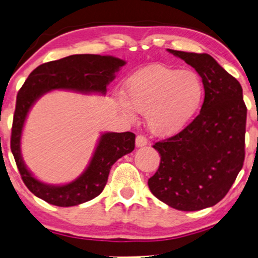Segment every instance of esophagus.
<instances>
[{"mask_svg":"<svg viewBox=\"0 0 258 258\" xmlns=\"http://www.w3.org/2000/svg\"><path fill=\"white\" fill-rule=\"evenodd\" d=\"M147 144H148V140H147L146 136H143V135H137L136 136V147L141 148V147L147 146Z\"/></svg>","mask_w":258,"mask_h":258,"instance_id":"esophagus-1","label":"esophagus"}]
</instances>
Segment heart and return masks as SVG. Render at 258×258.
<instances>
[{"label":"heart","mask_w":258,"mask_h":258,"mask_svg":"<svg viewBox=\"0 0 258 258\" xmlns=\"http://www.w3.org/2000/svg\"><path fill=\"white\" fill-rule=\"evenodd\" d=\"M124 97L118 104L125 115L132 117L134 110L146 114L151 132L169 135L181 130L197 114L204 87L196 73L154 64L126 80Z\"/></svg>","instance_id":"obj_1"}]
</instances>
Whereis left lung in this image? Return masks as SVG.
I'll return each instance as SVG.
<instances>
[{"mask_svg": "<svg viewBox=\"0 0 258 258\" xmlns=\"http://www.w3.org/2000/svg\"><path fill=\"white\" fill-rule=\"evenodd\" d=\"M168 51L199 73L204 102L182 132L154 144L161 163L148 185L169 207L196 211L220 202L241 171L246 107L241 84L210 55Z\"/></svg>", "mask_w": 258, "mask_h": 258, "instance_id": "left-lung-1", "label": "left lung"}]
</instances>
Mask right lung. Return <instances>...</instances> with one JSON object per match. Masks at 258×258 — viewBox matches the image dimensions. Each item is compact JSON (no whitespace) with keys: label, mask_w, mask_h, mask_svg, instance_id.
Here are the masks:
<instances>
[{"label":"right lung","mask_w":258,"mask_h":258,"mask_svg":"<svg viewBox=\"0 0 258 258\" xmlns=\"http://www.w3.org/2000/svg\"><path fill=\"white\" fill-rule=\"evenodd\" d=\"M125 64L112 56L93 54L72 55L43 63L34 69L21 87L16 97L10 149L27 188L45 202L57 207H73L95 199L107 184L112 164L132 153L135 148V134L105 133L101 136L88 168L75 181L63 185L40 182L28 170L21 155V135L28 112L42 95L55 89L80 93L105 94L115 73Z\"/></svg>","instance_id":"right-lung-1"}]
</instances>
